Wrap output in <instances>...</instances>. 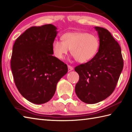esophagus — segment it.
<instances>
[{"mask_svg": "<svg viewBox=\"0 0 132 132\" xmlns=\"http://www.w3.org/2000/svg\"><path fill=\"white\" fill-rule=\"evenodd\" d=\"M68 70H69V71H72V70H73V68H72V66H70V65H68Z\"/></svg>", "mask_w": 132, "mask_h": 132, "instance_id": "esophagus-1", "label": "esophagus"}]
</instances>
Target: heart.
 Instances as JSON below:
<instances>
[{"label":"heart","instance_id":"b5f03b06","mask_svg":"<svg viewBox=\"0 0 132 132\" xmlns=\"http://www.w3.org/2000/svg\"><path fill=\"white\" fill-rule=\"evenodd\" d=\"M63 41L54 40L53 52L55 57L62 60L70 49L71 54L78 62L85 63L93 58L99 50V39L96 35L83 32L64 33Z\"/></svg>","mask_w":132,"mask_h":132}]
</instances>
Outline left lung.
I'll return each mask as SVG.
<instances>
[{
    "mask_svg": "<svg viewBox=\"0 0 132 132\" xmlns=\"http://www.w3.org/2000/svg\"><path fill=\"white\" fill-rule=\"evenodd\" d=\"M95 29L99 37V51L88 62L74 69L79 76L75 93L87 104L99 103L112 94L124 66L121 47L111 33L102 27Z\"/></svg>",
    "mask_w": 132,
    "mask_h": 132,
    "instance_id": "1",
    "label": "left lung"
}]
</instances>
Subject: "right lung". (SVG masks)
<instances>
[{
    "label": "right lung",
    "instance_id": "1",
    "mask_svg": "<svg viewBox=\"0 0 132 132\" xmlns=\"http://www.w3.org/2000/svg\"><path fill=\"white\" fill-rule=\"evenodd\" d=\"M57 29L52 24L32 27L13 46L11 68L15 85L22 96L37 104L52 99L58 81L68 71L66 64L52 55Z\"/></svg>",
    "mask_w": 132,
    "mask_h": 132
}]
</instances>
